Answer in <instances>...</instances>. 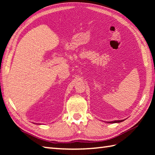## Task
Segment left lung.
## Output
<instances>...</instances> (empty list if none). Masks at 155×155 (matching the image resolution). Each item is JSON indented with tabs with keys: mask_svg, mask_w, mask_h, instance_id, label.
Returning <instances> with one entry per match:
<instances>
[{
	"mask_svg": "<svg viewBox=\"0 0 155 155\" xmlns=\"http://www.w3.org/2000/svg\"><path fill=\"white\" fill-rule=\"evenodd\" d=\"M124 121V120H114V121H112V122H108V123H121V122Z\"/></svg>",
	"mask_w": 155,
	"mask_h": 155,
	"instance_id": "8db88e82",
	"label": "left lung"
}]
</instances>
